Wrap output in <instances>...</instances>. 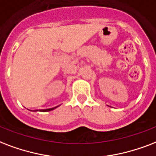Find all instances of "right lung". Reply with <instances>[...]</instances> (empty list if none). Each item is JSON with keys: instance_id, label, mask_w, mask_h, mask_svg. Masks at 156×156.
I'll return each mask as SVG.
<instances>
[{"instance_id": "1", "label": "right lung", "mask_w": 156, "mask_h": 156, "mask_svg": "<svg viewBox=\"0 0 156 156\" xmlns=\"http://www.w3.org/2000/svg\"><path fill=\"white\" fill-rule=\"evenodd\" d=\"M58 107H53V108H49V109H44V110H39V112H49V111H52V110L55 109V108H57ZM33 112H37V110H36V111H33Z\"/></svg>"}]
</instances>
